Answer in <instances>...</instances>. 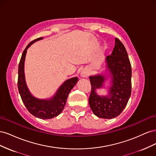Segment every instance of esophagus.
<instances>
[{"mask_svg": "<svg viewBox=\"0 0 156 156\" xmlns=\"http://www.w3.org/2000/svg\"><path fill=\"white\" fill-rule=\"evenodd\" d=\"M88 74H89L88 70L87 69H83L81 73V76L82 77H87L88 75Z\"/></svg>", "mask_w": 156, "mask_h": 156, "instance_id": "1", "label": "esophagus"}]
</instances>
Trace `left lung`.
<instances>
[{
  "label": "left lung",
  "instance_id": "8db88e82",
  "mask_svg": "<svg viewBox=\"0 0 156 156\" xmlns=\"http://www.w3.org/2000/svg\"><path fill=\"white\" fill-rule=\"evenodd\" d=\"M107 75L97 74L89 77L92 86L89 105L99 118L111 119L124 109L131 92V67L124 45L115 38V45L111 55L105 58ZM111 77L108 95H98L96 90L104 87L105 81Z\"/></svg>",
  "mask_w": 156,
  "mask_h": 156
}]
</instances>
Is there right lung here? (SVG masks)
I'll return each mask as SVG.
<instances>
[{"label":"right lung","mask_w":156,"mask_h":156,"mask_svg":"<svg viewBox=\"0 0 156 156\" xmlns=\"http://www.w3.org/2000/svg\"><path fill=\"white\" fill-rule=\"evenodd\" d=\"M43 39L39 37L31 41L23 51L19 64L17 86L22 101L30 113L40 119H51L60 115L65 107L69 93L78 81L77 77L70 78L64 81L53 96L49 99H39L32 96L25 81L24 66L27 51L36 41Z\"/></svg>","instance_id":"obj_1"}]
</instances>
